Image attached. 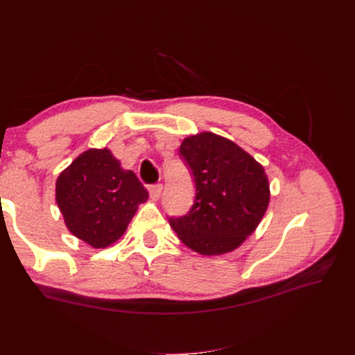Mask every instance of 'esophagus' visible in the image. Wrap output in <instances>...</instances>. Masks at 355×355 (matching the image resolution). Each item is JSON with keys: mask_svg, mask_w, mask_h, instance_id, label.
<instances>
[{"mask_svg": "<svg viewBox=\"0 0 355 355\" xmlns=\"http://www.w3.org/2000/svg\"><path fill=\"white\" fill-rule=\"evenodd\" d=\"M149 191V196H151L153 200H158L161 196V191H163V185L161 184H154V185H149L148 187Z\"/></svg>", "mask_w": 355, "mask_h": 355, "instance_id": "1", "label": "esophagus"}]
</instances>
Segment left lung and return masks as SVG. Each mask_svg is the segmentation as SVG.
<instances>
[{
	"label": "left lung",
	"mask_w": 355,
	"mask_h": 355,
	"mask_svg": "<svg viewBox=\"0 0 355 355\" xmlns=\"http://www.w3.org/2000/svg\"><path fill=\"white\" fill-rule=\"evenodd\" d=\"M179 155L194 178L196 198L184 216L168 218L170 227L201 254L237 249L270 201L263 167L234 142L209 132L187 137Z\"/></svg>",
	"instance_id": "left-lung-1"
}]
</instances>
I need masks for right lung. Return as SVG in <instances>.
<instances>
[{"mask_svg":"<svg viewBox=\"0 0 355 355\" xmlns=\"http://www.w3.org/2000/svg\"><path fill=\"white\" fill-rule=\"evenodd\" d=\"M148 191L132 170H123L110 149H89L62 171L56 201L68 230L101 249L124 234Z\"/></svg>","mask_w":355,"mask_h":355,"instance_id":"obj_1","label":"right lung"}]
</instances>
